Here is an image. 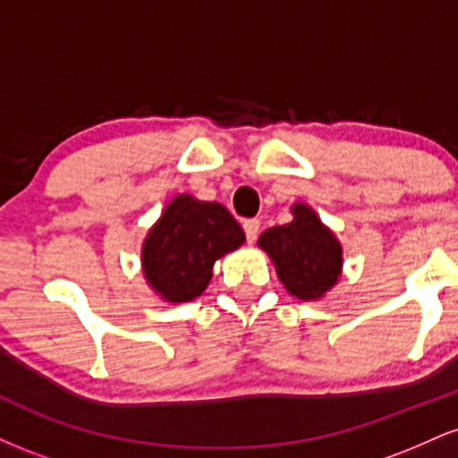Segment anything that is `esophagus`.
Returning <instances> with one entry per match:
<instances>
[{
	"label": "esophagus",
	"mask_w": 458,
	"mask_h": 458,
	"mask_svg": "<svg viewBox=\"0 0 458 458\" xmlns=\"http://www.w3.org/2000/svg\"><path fill=\"white\" fill-rule=\"evenodd\" d=\"M243 230H245V236H247V243H254L256 236H259L260 222H259V219H245Z\"/></svg>",
	"instance_id": "34e87169"
}]
</instances>
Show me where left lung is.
I'll return each instance as SVG.
<instances>
[{
  "label": "left lung",
  "instance_id": "8db88e82",
  "mask_svg": "<svg viewBox=\"0 0 458 458\" xmlns=\"http://www.w3.org/2000/svg\"><path fill=\"white\" fill-rule=\"evenodd\" d=\"M291 215L288 224L265 230L259 236V247L267 251L277 277L293 297L317 301L343 276V245L306 202L293 204Z\"/></svg>",
  "mask_w": 458,
  "mask_h": 458
}]
</instances>
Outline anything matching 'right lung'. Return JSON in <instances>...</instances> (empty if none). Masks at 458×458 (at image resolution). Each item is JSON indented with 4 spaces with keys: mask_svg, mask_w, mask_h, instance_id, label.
<instances>
[{
    "mask_svg": "<svg viewBox=\"0 0 458 458\" xmlns=\"http://www.w3.org/2000/svg\"><path fill=\"white\" fill-rule=\"evenodd\" d=\"M243 243V228L224 204L178 193L141 243V273L165 303L193 301L207 291L215 262Z\"/></svg>",
    "mask_w": 458,
    "mask_h": 458,
    "instance_id": "right-lung-1",
    "label": "right lung"
}]
</instances>
